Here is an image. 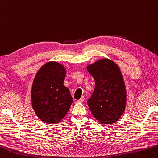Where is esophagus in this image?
<instances>
[{
	"label": "esophagus",
	"mask_w": 158,
	"mask_h": 158,
	"mask_svg": "<svg viewBox=\"0 0 158 158\" xmlns=\"http://www.w3.org/2000/svg\"><path fill=\"white\" fill-rule=\"evenodd\" d=\"M84 98H81L80 99L77 100V101H76V103H82V102H84Z\"/></svg>",
	"instance_id": "1"
}]
</instances>
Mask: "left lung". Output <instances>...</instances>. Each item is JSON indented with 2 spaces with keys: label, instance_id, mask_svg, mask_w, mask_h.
I'll use <instances>...</instances> for the list:
<instances>
[{
  "label": "left lung",
  "instance_id": "8db88e82",
  "mask_svg": "<svg viewBox=\"0 0 158 158\" xmlns=\"http://www.w3.org/2000/svg\"><path fill=\"white\" fill-rule=\"evenodd\" d=\"M95 81L94 90L87 104L100 124L118 121L127 104V91L118 65L108 59H100L87 66Z\"/></svg>",
  "mask_w": 158,
  "mask_h": 158
}]
</instances>
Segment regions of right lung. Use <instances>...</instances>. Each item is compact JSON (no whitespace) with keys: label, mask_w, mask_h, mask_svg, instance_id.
<instances>
[{"label":"right lung","mask_w":158,"mask_h":158,"mask_svg":"<svg viewBox=\"0 0 158 158\" xmlns=\"http://www.w3.org/2000/svg\"><path fill=\"white\" fill-rule=\"evenodd\" d=\"M66 70L58 62L50 61L37 72L31 90V106L42 122L55 124L66 115L73 102L64 85Z\"/></svg>","instance_id":"right-lung-1"}]
</instances>
